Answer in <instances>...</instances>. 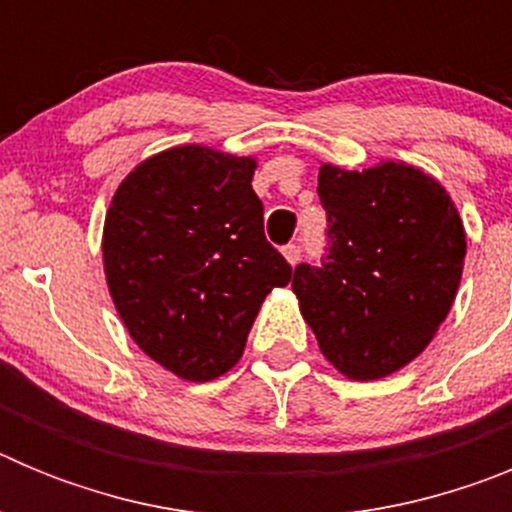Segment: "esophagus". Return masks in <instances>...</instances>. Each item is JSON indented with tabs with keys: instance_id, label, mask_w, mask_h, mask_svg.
Here are the masks:
<instances>
[{
	"instance_id": "1",
	"label": "esophagus",
	"mask_w": 512,
	"mask_h": 512,
	"mask_svg": "<svg viewBox=\"0 0 512 512\" xmlns=\"http://www.w3.org/2000/svg\"><path fill=\"white\" fill-rule=\"evenodd\" d=\"M282 253H284V259L295 266V264H300V259H302V246H297V243H289V246L282 248Z\"/></svg>"
}]
</instances>
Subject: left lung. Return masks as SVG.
<instances>
[{
	"label": "left lung",
	"mask_w": 512,
	"mask_h": 512,
	"mask_svg": "<svg viewBox=\"0 0 512 512\" xmlns=\"http://www.w3.org/2000/svg\"><path fill=\"white\" fill-rule=\"evenodd\" d=\"M328 248L292 289L325 359L356 382L423 354L459 289L467 233L449 192L408 164L346 171L323 164Z\"/></svg>",
	"instance_id": "obj_1"
}]
</instances>
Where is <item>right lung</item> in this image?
Returning <instances> with one entry per match:
<instances>
[{
  "mask_svg": "<svg viewBox=\"0 0 512 512\" xmlns=\"http://www.w3.org/2000/svg\"><path fill=\"white\" fill-rule=\"evenodd\" d=\"M256 161L202 146L146 158L117 187L102 259L130 338L187 382L230 372L261 302L292 279L266 241Z\"/></svg>",
  "mask_w": 512,
  "mask_h": 512,
  "instance_id": "obj_1",
  "label": "right lung"
}]
</instances>
